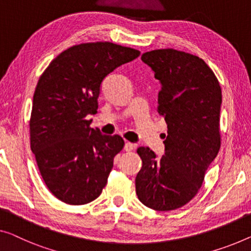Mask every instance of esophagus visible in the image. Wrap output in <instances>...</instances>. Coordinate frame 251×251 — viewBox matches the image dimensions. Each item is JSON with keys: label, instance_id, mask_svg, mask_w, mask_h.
<instances>
[{"label": "esophagus", "instance_id": "esophagus-1", "mask_svg": "<svg viewBox=\"0 0 251 251\" xmlns=\"http://www.w3.org/2000/svg\"><path fill=\"white\" fill-rule=\"evenodd\" d=\"M134 149H135V145H134L133 143H130V142H126V143H125V147H124V150H125L126 152L133 151Z\"/></svg>", "mask_w": 251, "mask_h": 251}]
</instances>
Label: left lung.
I'll return each instance as SVG.
<instances>
[{"mask_svg":"<svg viewBox=\"0 0 251 251\" xmlns=\"http://www.w3.org/2000/svg\"><path fill=\"white\" fill-rule=\"evenodd\" d=\"M162 88L158 113L168 126L161 159L149 148L137 149L142 159L135 178L138 200L155 211H173L195 197L205 173L221 148L220 82L203 59L173 48L142 55Z\"/></svg>","mask_w":251,"mask_h":251,"instance_id":"8db88e82","label":"left lung"}]
</instances>
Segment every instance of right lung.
Segmentation results:
<instances>
[{"mask_svg":"<svg viewBox=\"0 0 251 251\" xmlns=\"http://www.w3.org/2000/svg\"><path fill=\"white\" fill-rule=\"evenodd\" d=\"M109 42L67 48L40 75L29 121L30 148L47 188L59 201L83 205L107 185L114 158L124 148L119 135L91 128L108 74L140 56Z\"/></svg>","mask_w":251,"mask_h":251,"instance_id":"obj_1","label":"right lung"}]
</instances>
